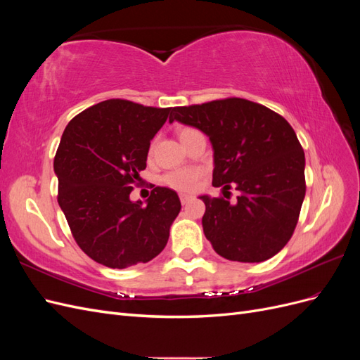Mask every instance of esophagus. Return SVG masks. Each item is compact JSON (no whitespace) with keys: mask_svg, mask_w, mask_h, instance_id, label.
<instances>
[{"mask_svg":"<svg viewBox=\"0 0 360 360\" xmlns=\"http://www.w3.org/2000/svg\"><path fill=\"white\" fill-rule=\"evenodd\" d=\"M192 200H193L192 195H189V193H180V201H181V204H188V202L192 201Z\"/></svg>","mask_w":360,"mask_h":360,"instance_id":"obj_1","label":"esophagus"}]
</instances>
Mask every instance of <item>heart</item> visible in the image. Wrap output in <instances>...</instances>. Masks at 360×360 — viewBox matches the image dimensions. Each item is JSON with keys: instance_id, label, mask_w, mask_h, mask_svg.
<instances>
[{"instance_id": "obj_1", "label": "heart", "mask_w": 360, "mask_h": 360, "mask_svg": "<svg viewBox=\"0 0 360 360\" xmlns=\"http://www.w3.org/2000/svg\"><path fill=\"white\" fill-rule=\"evenodd\" d=\"M193 132V129H183L180 132V139L184 138ZM201 176L200 169L195 168H183V169H176L168 172L165 177H163V183L168 184V186L177 189V191H192L195 186H197V181Z\"/></svg>"}]
</instances>
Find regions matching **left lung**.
Segmentation results:
<instances>
[{
    "mask_svg": "<svg viewBox=\"0 0 360 360\" xmlns=\"http://www.w3.org/2000/svg\"><path fill=\"white\" fill-rule=\"evenodd\" d=\"M197 127L213 148V186L240 192L236 202L201 195L202 230L221 257L261 263L276 255L296 228L304 153L284 117L246 99L172 108L169 123Z\"/></svg>",
    "mask_w": 360,
    "mask_h": 360,
    "instance_id": "1",
    "label": "left lung"
}]
</instances>
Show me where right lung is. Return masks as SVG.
<instances>
[{
	"label": "right lung",
	"instance_id": "right-lung-1",
	"mask_svg": "<svg viewBox=\"0 0 360 360\" xmlns=\"http://www.w3.org/2000/svg\"><path fill=\"white\" fill-rule=\"evenodd\" d=\"M169 112L110 99L64 129L53 159L58 204L76 243L96 263L126 269L148 263L167 246L181 209L177 192L158 186L146 202L130 200V192Z\"/></svg>",
	"mask_w": 360,
	"mask_h": 360
}]
</instances>
